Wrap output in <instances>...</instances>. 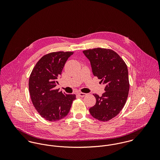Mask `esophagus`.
Listing matches in <instances>:
<instances>
[{"mask_svg": "<svg viewBox=\"0 0 160 160\" xmlns=\"http://www.w3.org/2000/svg\"><path fill=\"white\" fill-rule=\"evenodd\" d=\"M78 94L80 96V97H84V96H86L87 94L86 93H82V92H78Z\"/></svg>", "mask_w": 160, "mask_h": 160, "instance_id": "esophagus-1", "label": "esophagus"}]
</instances>
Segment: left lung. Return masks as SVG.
<instances>
[{"label":"left lung","mask_w":160,"mask_h":160,"mask_svg":"<svg viewBox=\"0 0 160 160\" xmlns=\"http://www.w3.org/2000/svg\"><path fill=\"white\" fill-rule=\"evenodd\" d=\"M82 52L90 61L93 74L105 85L102 96L93 94L96 103L90 108V113L101 121H109L121 111L127 100L129 90L128 67L112 50L97 48Z\"/></svg>","instance_id":"left-lung-1"}]
</instances>
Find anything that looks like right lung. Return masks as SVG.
<instances>
[{"mask_svg": "<svg viewBox=\"0 0 160 160\" xmlns=\"http://www.w3.org/2000/svg\"><path fill=\"white\" fill-rule=\"evenodd\" d=\"M72 52H52L43 56L32 69L29 91L32 104L40 115L49 121H57L68 114L75 94L55 89L65 64Z\"/></svg>", "mask_w": 160, "mask_h": 160, "instance_id": "add662e5", "label": "right lung"}]
</instances>
